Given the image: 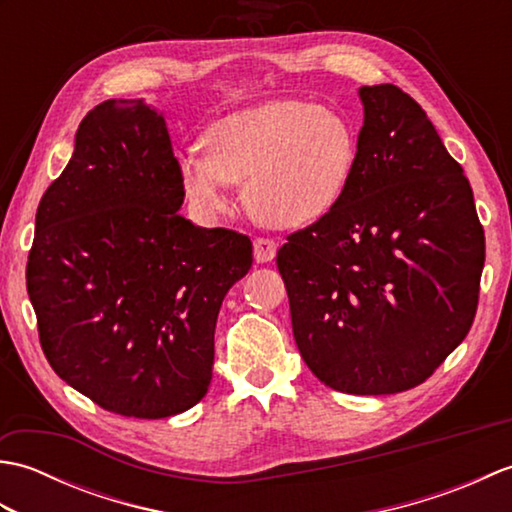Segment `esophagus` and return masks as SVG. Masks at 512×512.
<instances>
[{"mask_svg": "<svg viewBox=\"0 0 512 512\" xmlns=\"http://www.w3.org/2000/svg\"><path fill=\"white\" fill-rule=\"evenodd\" d=\"M253 250H255V262L266 264V262H273V257L277 253V244L268 237H255Z\"/></svg>", "mask_w": 512, "mask_h": 512, "instance_id": "1", "label": "esophagus"}]
</instances>
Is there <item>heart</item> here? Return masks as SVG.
I'll list each match as a JSON object with an SVG mask.
<instances>
[{"label":"heart","instance_id":"b5f03b06","mask_svg":"<svg viewBox=\"0 0 512 512\" xmlns=\"http://www.w3.org/2000/svg\"><path fill=\"white\" fill-rule=\"evenodd\" d=\"M204 151L178 156L189 202L204 217L226 209L228 184L244 182L246 209L275 228H297L330 213L356 165V134L332 107L295 99L228 114L202 136Z\"/></svg>","mask_w":512,"mask_h":512}]
</instances>
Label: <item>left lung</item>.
I'll return each mask as SVG.
<instances>
[{
	"label": "left lung",
	"mask_w": 512,
	"mask_h": 512,
	"mask_svg": "<svg viewBox=\"0 0 512 512\" xmlns=\"http://www.w3.org/2000/svg\"><path fill=\"white\" fill-rule=\"evenodd\" d=\"M361 101L345 195L286 237L277 268L312 374L380 396L418 387L464 341L486 248L469 178L427 112L389 83L363 85Z\"/></svg>",
	"instance_id": "8db88e82"
}]
</instances>
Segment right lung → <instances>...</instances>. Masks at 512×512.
<instances>
[{
  "label": "right lung",
  "instance_id": "1",
  "mask_svg": "<svg viewBox=\"0 0 512 512\" xmlns=\"http://www.w3.org/2000/svg\"><path fill=\"white\" fill-rule=\"evenodd\" d=\"M182 202L165 118L112 99L85 114L37 209L26 288L41 350L65 383L127 418L204 398L217 312L253 266L246 235L193 226Z\"/></svg>",
  "mask_w": 512,
  "mask_h": 512
}]
</instances>
